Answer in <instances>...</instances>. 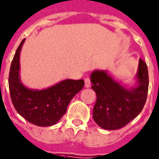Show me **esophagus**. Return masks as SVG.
I'll return each instance as SVG.
<instances>
[{
    "mask_svg": "<svg viewBox=\"0 0 159 159\" xmlns=\"http://www.w3.org/2000/svg\"><path fill=\"white\" fill-rule=\"evenodd\" d=\"M91 86V78H90V77H86V78H85V86H86V87H90Z\"/></svg>",
    "mask_w": 159,
    "mask_h": 159,
    "instance_id": "34e87169",
    "label": "esophagus"
}]
</instances>
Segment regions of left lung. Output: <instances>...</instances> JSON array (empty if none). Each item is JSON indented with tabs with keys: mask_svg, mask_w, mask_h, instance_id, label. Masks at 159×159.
<instances>
[{
	"mask_svg": "<svg viewBox=\"0 0 159 159\" xmlns=\"http://www.w3.org/2000/svg\"><path fill=\"white\" fill-rule=\"evenodd\" d=\"M91 78V88L97 96L93 119L101 128H122L142 111L149 90L148 68L142 59L139 61L137 73L139 86L133 90L124 88L103 71H95Z\"/></svg>",
	"mask_w": 159,
	"mask_h": 159,
	"instance_id": "8db88e82",
	"label": "left lung"
}]
</instances>
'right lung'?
I'll return each instance as SVG.
<instances>
[{
    "instance_id": "right-lung-1",
    "label": "right lung",
    "mask_w": 159,
    "mask_h": 159,
    "mask_svg": "<svg viewBox=\"0 0 159 159\" xmlns=\"http://www.w3.org/2000/svg\"><path fill=\"white\" fill-rule=\"evenodd\" d=\"M25 39L17 49L10 65L9 89L14 107L28 122L39 126H49L59 122L66 113L69 102L84 86L83 80H64L41 91L26 88L19 76V54Z\"/></svg>"
}]
</instances>
